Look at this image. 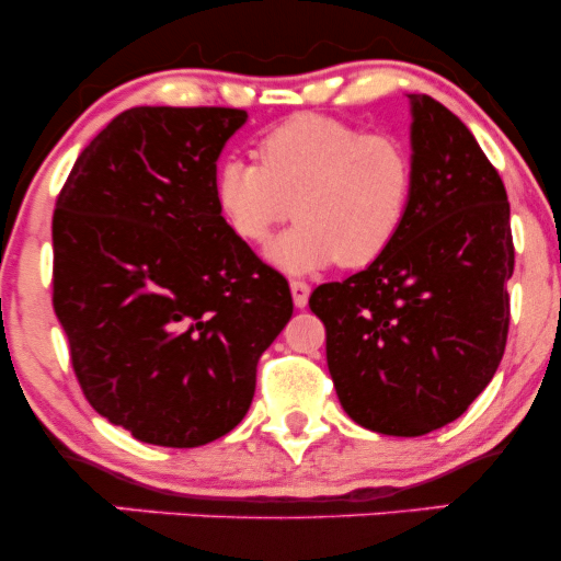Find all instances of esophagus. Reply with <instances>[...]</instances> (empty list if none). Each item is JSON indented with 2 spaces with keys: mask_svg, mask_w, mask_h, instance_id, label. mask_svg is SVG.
<instances>
[{
  "mask_svg": "<svg viewBox=\"0 0 561 561\" xmlns=\"http://www.w3.org/2000/svg\"><path fill=\"white\" fill-rule=\"evenodd\" d=\"M289 289H293V302H295V308H306V306H308V295H311V287H308L306 282L293 279V282H289Z\"/></svg>",
  "mask_w": 561,
  "mask_h": 561,
  "instance_id": "1",
  "label": "esophagus"
}]
</instances>
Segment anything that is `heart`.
<instances>
[{
  "label": "heart",
  "instance_id": "b5f03b06",
  "mask_svg": "<svg viewBox=\"0 0 561 561\" xmlns=\"http://www.w3.org/2000/svg\"><path fill=\"white\" fill-rule=\"evenodd\" d=\"M255 158L218 169L216 205L250 244L266 242L293 214L300 218L272 248L285 272H317L334 261L369 266L409 216L414 158L396 134L302 113L263 134Z\"/></svg>",
  "mask_w": 561,
  "mask_h": 561
}]
</instances>
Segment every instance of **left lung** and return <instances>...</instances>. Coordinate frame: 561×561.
<instances>
[{"label":"left lung","mask_w":561,"mask_h":561,"mask_svg":"<svg viewBox=\"0 0 561 561\" xmlns=\"http://www.w3.org/2000/svg\"><path fill=\"white\" fill-rule=\"evenodd\" d=\"M409 100L414 195L401 231L371 266L308 300L347 416L396 437L459 420L485 390L506 347L514 274L499 171L448 107Z\"/></svg>","instance_id":"left-lung-1"}]
</instances>
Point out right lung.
Wrapping results in <instances>:
<instances>
[{
	"instance_id": "add662e5",
	"label": "right lung",
	"mask_w": 561,
	"mask_h": 561,
	"mask_svg": "<svg viewBox=\"0 0 561 561\" xmlns=\"http://www.w3.org/2000/svg\"><path fill=\"white\" fill-rule=\"evenodd\" d=\"M237 107H131L83 147L53 216V306L96 414L195 448L248 414L293 317L287 279L231 231L216 160Z\"/></svg>"
}]
</instances>
